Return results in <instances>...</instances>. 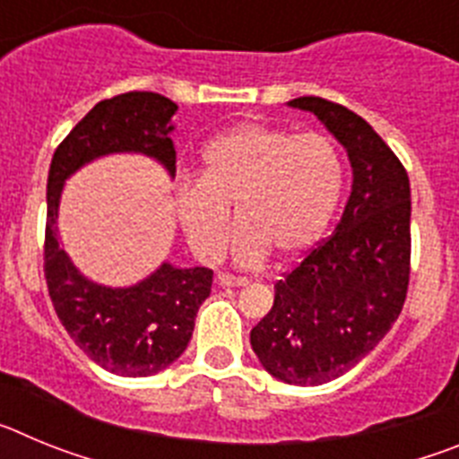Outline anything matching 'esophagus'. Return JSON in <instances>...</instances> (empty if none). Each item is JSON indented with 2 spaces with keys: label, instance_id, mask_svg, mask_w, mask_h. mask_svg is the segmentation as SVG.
I'll use <instances>...</instances> for the list:
<instances>
[{
  "label": "esophagus",
  "instance_id": "1",
  "mask_svg": "<svg viewBox=\"0 0 459 459\" xmlns=\"http://www.w3.org/2000/svg\"><path fill=\"white\" fill-rule=\"evenodd\" d=\"M218 282H221L222 287H246L248 285V278H237V275L221 273L218 275Z\"/></svg>",
  "mask_w": 459,
  "mask_h": 459
}]
</instances>
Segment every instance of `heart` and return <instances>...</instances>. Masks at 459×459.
Instances as JSON below:
<instances>
[{
    "instance_id": "1",
    "label": "heart",
    "mask_w": 459,
    "mask_h": 459,
    "mask_svg": "<svg viewBox=\"0 0 459 459\" xmlns=\"http://www.w3.org/2000/svg\"><path fill=\"white\" fill-rule=\"evenodd\" d=\"M200 160V179H181L174 188V209L204 262H216L225 250L232 206L241 222L234 259L255 266L271 248L282 257L312 248L342 195V158L322 133L241 124L213 137Z\"/></svg>"
}]
</instances>
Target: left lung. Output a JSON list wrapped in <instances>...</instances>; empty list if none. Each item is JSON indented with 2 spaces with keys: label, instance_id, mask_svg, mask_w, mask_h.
Segmentation results:
<instances>
[{
  "label": "left lung",
  "instance_id": "obj_1",
  "mask_svg": "<svg viewBox=\"0 0 459 459\" xmlns=\"http://www.w3.org/2000/svg\"><path fill=\"white\" fill-rule=\"evenodd\" d=\"M287 105L312 112L342 144L351 193L333 234L275 282L273 307L250 344L275 379L319 386L359 366L403 312L411 190L407 169L363 117L317 96Z\"/></svg>",
  "mask_w": 459,
  "mask_h": 459
}]
</instances>
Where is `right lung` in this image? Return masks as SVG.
Here are the masks:
<instances>
[{
  "instance_id": "right-lung-1",
  "label": "right lung",
  "mask_w": 459,
  "mask_h": 459,
  "mask_svg": "<svg viewBox=\"0 0 459 459\" xmlns=\"http://www.w3.org/2000/svg\"><path fill=\"white\" fill-rule=\"evenodd\" d=\"M179 105L153 91H128L100 100L56 147L48 174L46 280L56 317L80 350L103 370L149 377L179 359L193 338L195 317L211 294L213 271L163 262L128 287L89 280L59 241L64 186L84 165L112 153H140L174 177L172 117Z\"/></svg>"
}]
</instances>
